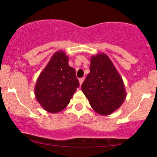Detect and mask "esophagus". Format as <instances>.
I'll list each match as a JSON object with an SVG mask.
<instances>
[{
	"label": "esophagus",
	"instance_id": "1",
	"mask_svg": "<svg viewBox=\"0 0 157 157\" xmlns=\"http://www.w3.org/2000/svg\"><path fill=\"white\" fill-rule=\"evenodd\" d=\"M83 80H84V78H83V77H82V78L79 79V82H80V85H82V83H83Z\"/></svg>",
	"mask_w": 157,
	"mask_h": 157
}]
</instances>
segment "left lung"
Here are the masks:
<instances>
[{"label":"left lung","mask_w":157,"mask_h":157,"mask_svg":"<svg viewBox=\"0 0 157 157\" xmlns=\"http://www.w3.org/2000/svg\"><path fill=\"white\" fill-rule=\"evenodd\" d=\"M90 72L81 86L94 111L109 115L117 110L126 97L122 78L105 54L91 58Z\"/></svg>","instance_id":"1"}]
</instances>
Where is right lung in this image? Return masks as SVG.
Masks as SVG:
<instances>
[{
    "label": "right lung",
    "mask_w": 157,
    "mask_h": 157,
    "mask_svg": "<svg viewBox=\"0 0 157 157\" xmlns=\"http://www.w3.org/2000/svg\"><path fill=\"white\" fill-rule=\"evenodd\" d=\"M79 86L75 70L68 65V57L64 52L58 51L39 75L35 95L45 110L57 113L68 105Z\"/></svg>",
    "instance_id": "1"
}]
</instances>
